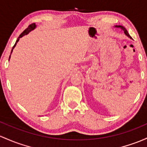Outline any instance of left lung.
<instances>
[{
	"label": "left lung",
	"mask_w": 147,
	"mask_h": 147,
	"mask_svg": "<svg viewBox=\"0 0 147 147\" xmlns=\"http://www.w3.org/2000/svg\"><path fill=\"white\" fill-rule=\"evenodd\" d=\"M114 27H115V28H118L121 29V30L124 32V33H125V35H127V36L128 37V38H130V39H132V38H131V37H130V35L128 34V31H127V30L125 28H124L123 26H114Z\"/></svg>",
	"instance_id": "1"
}]
</instances>
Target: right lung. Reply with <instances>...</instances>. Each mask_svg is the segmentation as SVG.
<instances>
[{
	"label": "right lung",
	"mask_w": 147,
	"mask_h": 147,
	"mask_svg": "<svg viewBox=\"0 0 147 147\" xmlns=\"http://www.w3.org/2000/svg\"><path fill=\"white\" fill-rule=\"evenodd\" d=\"M36 24H35V23H33V24H30V25H29L28 26V28H27L26 29V30H24L23 32H22V33H21L20 34V35H19V38H17V41H16V42H15V44H14V45L13 46V47H12V51H11V54H12V51H13V49H14V48L15 47V46L16 45H17V43L18 42V41L19 40V39H20L21 38H22V37L23 36H24V35H27V34H28L29 33H30V31H31V30H34V29L36 28ZM11 56V55H10ZM10 56H9V59H10Z\"/></svg>",
	"instance_id": "right-lung-1"
}]
</instances>
